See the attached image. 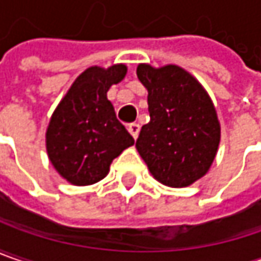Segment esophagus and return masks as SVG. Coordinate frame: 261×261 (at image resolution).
<instances>
[{
	"mask_svg": "<svg viewBox=\"0 0 261 261\" xmlns=\"http://www.w3.org/2000/svg\"><path fill=\"white\" fill-rule=\"evenodd\" d=\"M128 131L133 136V139H137L139 137V133H140V125L139 124H130L128 125Z\"/></svg>",
	"mask_w": 261,
	"mask_h": 261,
	"instance_id": "34e87169",
	"label": "esophagus"
}]
</instances>
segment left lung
<instances>
[{
	"label": "left lung",
	"instance_id": "left-lung-1",
	"mask_svg": "<svg viewBox=\"0 0 261 261\" xmlns=\"http://www.w3.org/2000/svg\"><path fill=\"white\" fill-rule=\"evenodd\" d=\"M147 89L150 121L136 147L152 175L169 187H187L209 171L221 140V125L209 95L176 65L137 67Z\"/></svg>",
	"mask_w": 261,
	"mask_h": 261
}]
</instances>
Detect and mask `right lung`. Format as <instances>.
I'll use <instances>...</instances> for the list:
<instances>
[{"mask_svg":"<svg viewBox=\"0 0 261 261\" xmlns=\"http://www.w3.org/2000/svg\"><path fill=\"white\" fill-rule=\"evenodd\" d=\"M127 73L124 64L90 67L55 109L46 131L51 164L74 186H89L108 174L111 162L134 139L115 115L107 92Z\"/></svg>","mask_w":261,"mask_h":261,"instance_id":"add662e5","label":"right lung"}]
</instances>
